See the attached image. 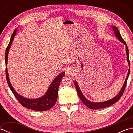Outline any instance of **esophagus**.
<instances>
[{"label":"esophagus","mask_w":133,"mask_h":133,"mask_svg":"<svg viewBox=\"0 0 133 133\" xmlns=\"http://www.w3.org/2000/svg\"><path fill=\"white\" fill-rule=\"evenodd\" d=\"M66 71L67 74H69V75H71V74H73V70L71 68H69L68 69H67Z\"/></svg>","instance_id":"obj_1"}]
</instances>
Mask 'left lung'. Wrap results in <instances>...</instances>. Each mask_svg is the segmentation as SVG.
<instances>
[{
	"mask_svg": "<svg viewBox=\"0 0 133 133\" xmlns=\"http://www.w3.org/2000/svg\"><path fill=\"white\" fill-rule=\"evenodd\" d=\"M112 28H113V30L114 31L115 34V35H116L117 38L119 39V41H121V42H122V43L125 44L126 46V54H127V59H128V62L129 63V66L130 67V63L129 56V49H128V46H127V45H126V43L125 42V41L123 40V38H122V36H121V35L120 34V32H119V31H118L117 28L116 27H113ZM129 74H130V69H129V72H128V75H127V77L126 78L125 83H124V84H123V86L122 87V89H121L119 94H118L116 96V97H115L114 98L111 99L106 101V102H103L94 103V102H91L88 101L85 97H84L83 95L82 94V92L81 91L80 89H79V87L77 83L76 82H75L74 84H75V87H76V89H77L78 96L79 97L82 102L84 104H85V105L87 107H88L89 108L91 109H102V108H104V107H109L110 106H111V105H112V104H113L114 103H115V102H117V101L119 100V99L121 98V97H122L124 91H125V89L126 88V84H127V81H128Z\"/></svg>",
	"mask_w": 133,
	"mask_h": 133,
	"instance_id": "obj_1",
	"label": "left lung"
}]
</instances>
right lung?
<instances>
[{"label": "right lung", "mask_w": 133, "mask_h": 133, "mask_svg": "<svg viewBox=\"0 0 133 133\" xmlns=\"http://www.w3.org/2000/svg\"><path fill=\"white\" fill-rule=\"evenodd\" d=\"M16 32V29L14 30L12 36L10 39V43L8 44V46L5 50V66H7V59H8V51L10 49V47L12 44L14 36H15V33ZM65 73L63 72L59 74L54 80L53 81L51 84L49 90H47L43 97L41 98L36 99H30L22 97L17 93L15 90L14 89L12 85L10 82L9 78H8V74L7 72V69L5 67V75H6V79L8 83V85L9 86L10 89L12 91L14 96L17 99L19 103L24 107H26L29 109H31L36 111H46L50 109L52 106L55 105V104L57 100L58 95V87L60 85L61 81L62 78L64 77Z\"/></svg>", "instance_id": "add662e5"}]
</instances>
